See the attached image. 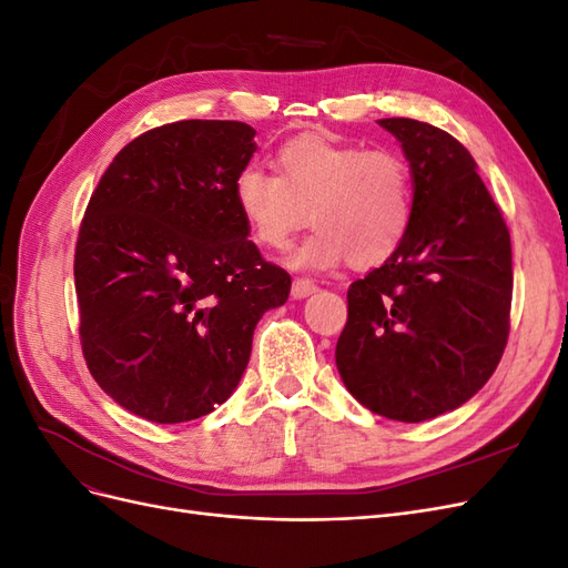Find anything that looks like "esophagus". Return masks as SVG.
<instances>
[{
    "label": "esophagus",
    "mask_w": 568,
    "mask_h": 568,
    "mask_svg": "<svg viewBox=\"0 0 568 568\" xmlns=\"http://www.w3.org/2000/svg\"><path fill=\"white\" fill-rule=\"evenodd\" d=\"M317 291V286H315V282H311V280H294V284H291V296H294L296 301L298 298H307V296H313Z\"/></svg>",
    "instance_id": "34e87169"
}]
</instances>
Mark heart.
<instances>
[{
	"instance_id": "1",
	"label": "heart",
	"mask_w": 568,
	"mask_h": 568,
	"mask_svg": "<svg viewBox=\"0 0 568 568\" xmlns=\"http://www.w3.org/2000/svg\"><path fill=\"white\" fill-rule=\"evenodd\" d=\"M277 173L236 170L232 199L257 246L284 251L313 217L317 232L291 253L296 270L386 263L415 220V180L400 153L298 134L280 146Z\"/></svg>"
}]
</instances>
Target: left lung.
<instances>
[{
	"instance_id": "8db88e82",
	"label": "left lung",
	"mask_w": 568,
	"mask_h": 568,
	"mask_svg": "<svg viewBox=\"0 0 568 568\" xmlns=\"http://www.w3.org/2000/svg\"><path fill=\"white\" fill-rule=\"evenodd\" d=\"M379 125L415 180L400 251L348 288L336 367L353 398L395 422H426L490 379L509 334L511 244L476 161L453 134L412 118Z\"/></svg>"
}]
</instances>
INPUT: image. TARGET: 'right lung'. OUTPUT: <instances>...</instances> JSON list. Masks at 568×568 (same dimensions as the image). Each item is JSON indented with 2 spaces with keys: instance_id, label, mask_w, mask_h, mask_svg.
<instances>
[{
  "instance_id": "1",
  "label": "right lung",
  "mask_w": 568,
  "mask_h": 568,
  "mask_svg": "<svg viewBox=\"0 0 568 568\" xmlns=\"http://www.w3.org/2000/svg\"><path fill=\"white\" fill-rule=\"evenodd\" d=\"M239 120H180L136 136L101 175L78 234L82 355L132 415H209L248 365L253 329L286 303L232 199L255 153Z\"/></svg>"
}]
</instances>
